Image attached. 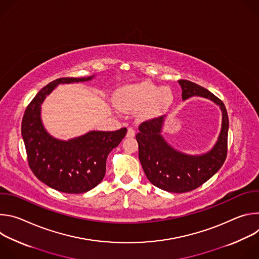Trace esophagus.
<instances>
[{"mask_svg": "<svg viewBox=\"0 0 259 259\" xmlns=\"http://www.w3.org/2000/svg\"><path fill=\"white\" fill-rule=\"evenodd\" d=\"M135 136V130L132 127H129L127 130V137H134Z\"/></svg>", "mask_w": 259, "mask_h": 259, "instance_id": "34e87169", "label": "esophagus"}]
</instances>
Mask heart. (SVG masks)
I'll use <instances>...</instances> for the list:
<instances>
[{"label": "heart", "mask_w": 259, "mask_h": 259, "mask_svg": "<svg viewBox=\"0 0 259 259\" xmlns=\"http://www.w3.org/2000/svg\"><path fill=\"white\" fill-rule=\"evenodd\" d=\"M171 98V92L166 88L143 83L135 86H127L120 89L116 94V103L122 109L140 107L155 102L156 105H164Z\"/></svg>", "instance_id": "1"}]
</instances>
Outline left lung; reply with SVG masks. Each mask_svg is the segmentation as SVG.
Here are the masks:
<instances>
[{
  "instance_id": "left-lung-1",
  "label": "left lung",
  "mask_w": 259,
  "mask_h": 259,
  "mask_svg": "<svg viewBox=\"0 0 259 259\" xmlns=\"http://www.w3.org/2000/svg\"><path fill=\"white\" fill-rule=\"evenodd\" d=\"M178 83L183 100L195 95L206 97L223 110L218 141L209 153L197 157L175 151L163 139L160 133L164 117L149 119L138 127V157L147 179L161 190L181 194L201 187L224 165L228 155L229 117L224 102L213 93L188 80H179Z\"/></svg>"
}]
</instances>
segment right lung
I'll return each instance as SVG.
<instances>
[{
  "instance_id": "right-lung-1",
  "label": "right lung",
  "mask_w": 259,
  "mask_h": 259,
  "mask_svg": "<svg viewBox=\"0 0 259 259\" xmlns=\"http://www.w3.org/2000/svg\"><path fill=\"white\" fill-rule=\"evenodd\" d=\"M88 78H60L44 88L26 106L21 123V134L30 170L48 187L66 194H83L96 186L105 174L108 154L127 133L91 131L81 137L61 141L51 137L41 122V104L58 85L88 81Z\"/></svg>"
}]
</instances>
